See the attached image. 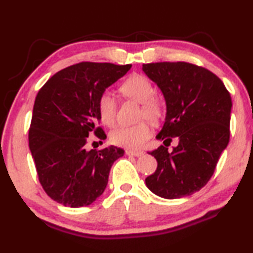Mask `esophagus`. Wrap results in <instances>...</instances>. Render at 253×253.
Returning <instances> with one entry per match:
<instances>
[{
	"instance_id": "34e87169",
	"label": "esophagus",
	"mask_w": 253,
	"mask_h": 253,
	"mask_svg": "<svg viewBox=\"0 0 253 253\" xmlns=\"http://www.w3.org/2000/svg\"><path fill=\"white\" fill-rule=\"evenodd\" d=\"M126 154L130 156H135V157H139L143 155V152H138V151H129V149H126Z\"/></svg>"
}]
</instances>
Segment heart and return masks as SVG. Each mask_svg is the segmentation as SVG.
Listing matches in <instances>:
<instances>
[{
    "mask_svg": "<svg viewBox=\"0 0 253 253\" xmlns=\"http://www.w3.org/2000/svg\"><path fill=\"white\" fill-rule=\"evenodd\" d=\"M124 96L139 102L142 108L139 110V119L147 118L152 123L160 121L163 114L162 102L154 97V87L146 77L132 75L127 78L119 87ZM117 104L115 98L108 92L101 93L98 99V113L101 123L106 126H114L116 122ZM152 135V127L149 123L143 121L134 126L118 127L111 131V143L127 149H139Z\"/></svg>",
    "mask_w": 253,
    "mask_h": 253,
    "instance_id": "1",
    "label": "heart"
}]
</instances>
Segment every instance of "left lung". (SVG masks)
<instances>
[{
	"label": "left lung",
	"mask_w": 253,
	"mask_h": 253,
	"mask_svg": "<svg viewBox=\"0 0 253 253\" xmlns=\"http://www.w3.org/2000/svg\"><path fill=\"white\" fill-rule=\"evenodd\" d=\"M143 71L166 102L165 123L156 138L165 144L178 139L172 152L161 145L148 153L157 169L145 182L161 198H184L209 182L228 146L232 100L219 77L192 63H147Z\"/></svg>",
	"instance_id": "1"
}]
</instances>
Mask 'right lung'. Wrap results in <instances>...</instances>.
I'll return each instance as SVG.
<instances>
[{
    "label": "right lung",
    "instance_id": "obj_1",
    "mask_svg": "<svg viewBox=\"0 0 253 253\" xmlns=\"http://www.w3.org/2000/svg\"><path fill=\"white\" fill-rule=\"evenodd\" d=\"M131 65L80 62L60 70L36 97L29 147L42 187L65 207L90 205L104 193L111 166L124 149L87 151L91 131L100 139L98 99Z\"/></svg>",
    "mask_w": 253,
    "mask_h": 253
}]
</instances>
